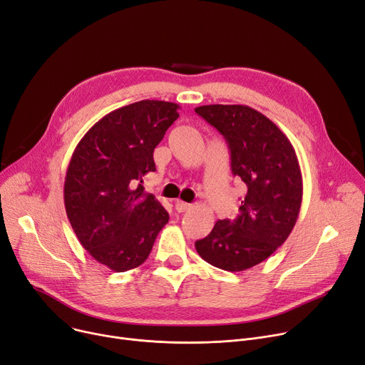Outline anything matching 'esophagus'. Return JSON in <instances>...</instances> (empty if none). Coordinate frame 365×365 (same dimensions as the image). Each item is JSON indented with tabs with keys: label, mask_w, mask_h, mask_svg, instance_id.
<instances>
[{
	"label": "esophagus",
	"mask_w": 365,
	"mask_h": 365,
	"mask_svg": "<svg viewBox=\"0 0 365 365\" xmlns=\"http://www.w3.org/2000/svg\"><path fill=\"white\" fill-rule=\"evenodd\" d=\"M175 207H176L179 213H185V212H187V210H190V207H192V205L187 204V202H183V201H176Z\"/></svg>",
	"instance_id": "1"
}]
</instances>
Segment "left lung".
Masks as SVG:
<instances>
[{
  "mask_svg": "<svg viewBox=\"0 0 365 365\" xmlns=\"http://www.w3.org/2000/svg\"><path fill=\"white\" fill-rule=\"evenodd\" d=\"M195 112L225 138L232 175L245 185L237 219L216 222L195 248L223 271H245L282 245L297 222L303 182L296 150L277 124L250 106L204 105Z\"/></svg>",
  "mask_w": 365,
  "mask_h": 365,
  "instance_id": "8db88e82",
  "label": "left lung"
}]
</instances>
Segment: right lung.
Instances as JSON below:
<instances>
[{"mask_svg": "<svg viewBox=\"0 0 365 365\" xmlns=\"http://www.w3.org/2000/svg\"><path fill=\"white\" fill-rule=\"evenodd\" d=\"M180 106L140 101L109 112L76 145L63 198L76 238L113 272L140 266L149 256L168 213L143 176L155 171L153 149L179 118Z\"/></svg>", "mask_w": 365, "mask_h": 365, "instance_id": "1", "label": "right lung"}]
</instances>
